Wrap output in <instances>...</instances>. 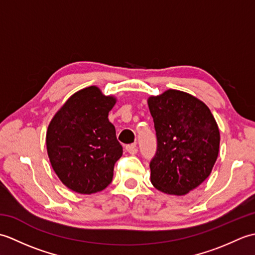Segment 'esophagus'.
I'll list each match as a JSON object with an SVG mask.
<instances>
[{"label":"esophagus","mask_w":255,"mask_h":255,"mask_svg":"<svg viewBox=\"0 0 255 255\" xmlns=\"http://www.w3.org/2000/svg\"><path fill=\"white\" fill-rule=\"evenodd\" d=\"M126 151H127L128 153H130V154H136L138 152V149H137L136 143L126 145Z\"/></svg>","instance_id":"1"}]
</instances>
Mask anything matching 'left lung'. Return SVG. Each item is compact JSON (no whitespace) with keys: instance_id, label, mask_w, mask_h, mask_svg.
Segmentation results:
<instances>
[{"instance_id":"8db88e82","label":"left lung","mask_w":255,"mask_h":255,"mask_svg":"<svg viewBox=\"0 0 255 255\" xmlns=\"http://www.w3.org/2000/svg\"><path fill=\"white\" fill-rule=\"evenodd\" d=\"M156 152L150 162L152 185L170 195H185L209 176L219 152L218 125L209 108L177 90L150 96Z\"/></svg>"}]
</instances>
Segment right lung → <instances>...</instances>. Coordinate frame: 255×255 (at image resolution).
<instances>
[{
  "label": "right lung",
  "instance_id": "right-lung-1",
  "mask_svg": "<svg viewBox=\"0 0 255 255\" xmlns=\"http://www.w3.org/2000/svg\"><path fill=\"white\" fill-rule=\"evenodd\" d=\"M116 104L97 86L78 91L53 116L46 134L53 171L68 188L80 194L110 185L114 165L123 154L108 113Z\"/></svg>",
  "mask_w": 255,
  "mask_h": 255
}]
</instances>
